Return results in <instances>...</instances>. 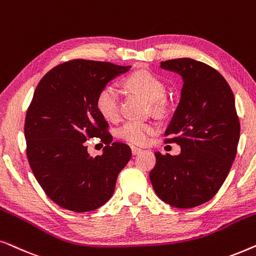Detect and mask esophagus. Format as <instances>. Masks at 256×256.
<instances>
[{
	"label": "esophagus",
	"mask_w": 256,
	"mask_h": 256,
	"mask_svg": "<svg viewBox=\"0 0 256 256\" xmlns=\"http://www.w3.org/2000/svg\"><path fill=\"white\" fill-rule=\"evenodd\" d=\"M131 151H132V154H138V153H140L142 150L139 148H136V146H131Z\"/></svg>",
	"instance_id": "1"
}]
</instances>
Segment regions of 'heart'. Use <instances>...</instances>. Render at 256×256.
<instances>
[{
	"mask_svg": "<svg viewBox=\"0 0 256 256\" xmlns=\"http://www.w3.org/2000/svg\"><path fill=\"white\" fill-rule=\"evenodd\" d=\"M125 85L150 102H154L156 108H162V100L165 96V85L158 77L148 71H137L130 74L125 80ZM96 108L106 120L114 122L120 114L119 91L114 85L108 84L98 92ZM156 131V126L150 122L130 120L126 122L118 130L119 137L132 144L142 145L146 142L150 136Z\"/></svg>",
	"mask_w": 256,
	"mask_h": 256,
	"instance_id": "heart-1",
	"label": "heart"
}]
</instances>
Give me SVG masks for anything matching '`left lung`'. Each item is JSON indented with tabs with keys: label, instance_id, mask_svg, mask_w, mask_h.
Here are the masks:
<instances>
[{
	"label": "left lung",
	"instance_id": "obj_1",
	"mask_svg": "<svg viewBox=\"0 0 256 256\" xmlns=\"http://www.w3.org/2000/svg\"><path fill=\"white\" fill-rule=\"evenodd\" d=\"M182 78L180 100L165 131L178 156L156 152L150 172L153 190L164 202L192 208L212 199L226 180L240 138L234 94L216 69L192 58L160 63Z\"/></svg>",
	"mask_w": 256,
	"mask_h": 256
}]
</instances>
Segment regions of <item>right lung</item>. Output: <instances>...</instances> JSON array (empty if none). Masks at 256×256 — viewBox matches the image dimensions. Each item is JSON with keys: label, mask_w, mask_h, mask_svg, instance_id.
Returning <instances> with one entry per match:
<instances>
[{"label": "right lung", "mask_w": 256, "mask_h": 256, "mask_svg": "<svg viewBox=\"0 0 256 256\" xmlns=\"http://www.w3.org/2000/svg\"><path fill=\"white\" fill-rule=\"evenodd\" d=\"M130 68L74 60L54 66L37 85L26 116V156L44 192L63 208L80 213L103 206L131 159V148L112 142L96 108L98 92ZM94 136L107 146L92 157L84 142Z\"/></svg>", "instance_id": "right-lung-1"}]
</instances>
